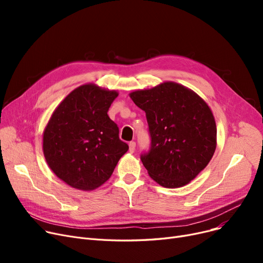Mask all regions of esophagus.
Instances as JSON below:
<instances>
[{
  "label": "esophagus",
  "instance_id": "obj_1",
  "mask_svg": "<svg viewBox=\"0 0 263 263\" xmlns=\"http://www.w3.org/2000/svg\"><path fill=\"white\" fill-rule=\"evenodd\" d=\"M135 142H130L129 143V151L130 153L132 154V153H134V150H135Z\"/></svg>",
  "mask_w": 263,
  "mask_h": 263
}]
</instances>
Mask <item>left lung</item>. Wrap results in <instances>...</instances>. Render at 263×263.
<instances>
[{
  "mask_svg": "<svg viewBox=\"0 0 263 263\" xmlns=\"http://www.w3.org/2000/svg\"><path fill=\"white\" fill-rule=\"evenodd\" d=\"M145 110L150 148L141 155L149 176L164 187L192 181L213 157L216 124L198 95L174 82L130 93Z\"/></svg>",
  "mask_w": 263,
  "mask_h": 263,
  "instance_id": "left-lung-1",
  "label": "left lung"
}]
</instances>
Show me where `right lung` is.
Instances as JSON below:
<instances>
[{
	"mask_svg": "<svg viewBox=\"0 0 263 263\" xmlns=\"http://www.w3.org/2000/svg\"><path fill=\"white\" fill-rule=\"evenodd\" d=\"M117 96L115 90L82 85L66 97L47 124L46 161L55 175L74 189L99 187L129 149L107 115Z\"/></svg>",
	"mask_w": 263,
	"mask_h": 263,
	"instance_id": "obj_1",
	"label": "right lung"
}]
</instances>
